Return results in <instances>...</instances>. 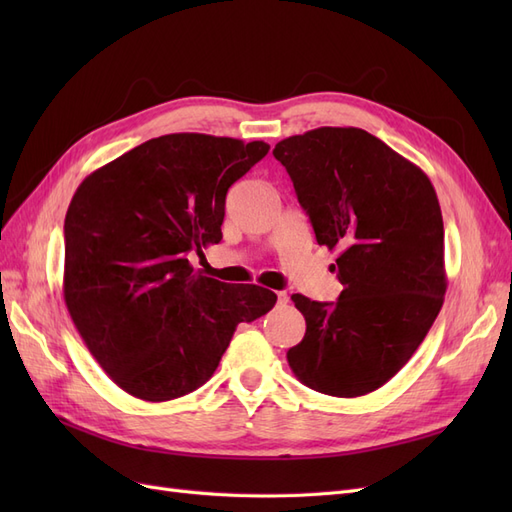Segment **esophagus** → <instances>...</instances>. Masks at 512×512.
I'll return each instance as SVG.
<instances>
[{
	"mask_svg": "<svg viewBox=\"0 0 512 512\" xmlns=\"http://www.w3.org/2000/svg\"><path fill=\"white\" fill-rule=\"evenodd\" d=\"M290 301V297L286 292H277V305H286Z\"/></svg>",
	"mask_w": 512,
	"mask_h": 512,
	"instance_id": "obj_1",
	"label": "esophagus"
}]
</instances>
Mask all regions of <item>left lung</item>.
<instances>
[{"label": "left lung", "mask_w": 512, "mask_h": 512, "mask_svg": "<svg viewBox=\"0 0 512 512\" xmlns=\"http://www.w3.org/2000/svg\"><path fill=\"white\" fill-rule=\"evenodd\" d=\"M318 245L339 247L335 303L292 294L305 337L288 365L333 397L380 389L421 346L446 292L444 224L421 168L361 128H318L273 149Z\"/></svg>", "instance_id": "8db88e82"}]
</instances>
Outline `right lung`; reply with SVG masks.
Returning <instances> with one entry per match:
<instances>
[{"instance_id":"obj_1","label":"right lung","mask_w":512,"mask_h":512,"mask_svg":"<svg viewBox=\"0 0 512 512\" xmlns=\"http://www.w3.org/2000/svg\"><path fill=\"white\" fill-rule=\"evenodd\" d=\"M269 153L262 141L166 134L91 173L66 213L64 299L89 352L123 391L168 401L218 369L239 322L275 292L198 273L222 241L228 188Z\"/></svg>"}]
</instances>
